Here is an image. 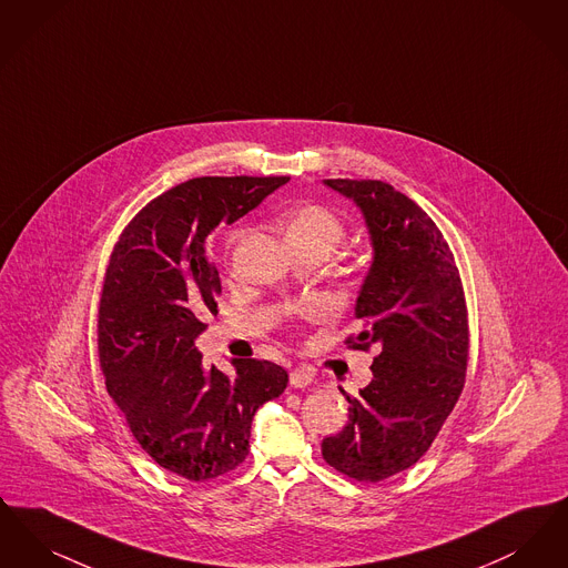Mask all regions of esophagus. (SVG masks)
Here are the masks:
<instances>
[{"label":"esophagus","mask_w":568,"mask_h":568,"mask_svg":"<svg viewBox=\"0 0 568 568\" xmlns=\"http://www.w3.org/2000/svg\"><path fill=\"white\" fill-rule=\"evenodd\" d=\"M311 383H313V373H311L308 368H304V366L294 368V371L290 373V385H292V387H306V385H311Z\"/></svg>","instance_id":"obj_1"}]
</instances>
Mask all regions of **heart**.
<instances>
[{"label":"heart","instance_id":"heart-1","mask_svg":"<svg viewBox=\"0 0 568 568\" xmlns=\"http://www.w3.org/2000/svg\"><path fill=\"white\" fill-rule=\"evenodd\" d=\"M285 239L292 246H322L327 253L343 241V219L322 204H302L292 209L283 221ZM246 236V230H236L230 244H239ZM325 306L322 302H308L300 308L304 317H320Z\"/></svg>","mask_w":568,"mask_h":568}]
</instances>
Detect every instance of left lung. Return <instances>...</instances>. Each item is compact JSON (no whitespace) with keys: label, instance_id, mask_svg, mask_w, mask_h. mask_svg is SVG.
Wrapping results in <instances>:
<instances>
[{"label":"left lung","instance_id":"obj_1","mask_svg":"<svg viewBox=\"0 0 568 568\" xmlns=\"http://www.w3.org/2000/svg\"><path fill=\"white\" fill-rule=\"evenodd\" d=\"M366 219L373 264L345 343L378 355L373 381L347 396L349 422L322 443L338 473L377 484L422 458L458 403L468 362L466 302L454 253L430 216L383 181H324Z\"/></svg>","mask_w":568,"mask_h":568}]
</instances>
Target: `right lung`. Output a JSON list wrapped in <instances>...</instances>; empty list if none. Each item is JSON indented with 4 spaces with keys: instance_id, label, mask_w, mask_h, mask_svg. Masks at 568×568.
Instances as JSON below:
<instances>
[{
    "instance_id": "add662e5",
    "label": "right lung",
    "mask_w": 568,
    "mask_h": 568,
    "mask_svg": "<svg viewBox=\"0 0 568 568\" xmlns=\"http://www.w3.org/2000/svg\"><path fill=\"white\" fill-rule=\"evenodd\" d=\"M287 181L191 179L151 200L110 255L98 313L106 389L138 445L183 479L209 481L241 466L255 410L287 387V373L268 359H234L227 377L204 368L195 349L221 294L213 232Z\"/></svg>"
}]
</instances>
